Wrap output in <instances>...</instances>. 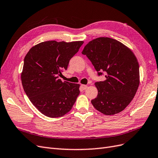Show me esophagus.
<instances>
[{
    "label": "esophagus",
    "mask_w": 158,
    "mask_h": 158,
    "mask_svg": "<svg viewBox=\"0 0 158 158\" xmlns=\"http://www.w3.org/2000/svg\"><path fill=\"white\" fill-rule=\"evenodd\" d=\"M87 88H88V85H83V84L81 85V88H82L83 90L86 89Z\"/></svg>",
    "instance_id": "34e87169"
}]
</instances>
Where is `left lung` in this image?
<instances>
[{"label":"left lung","instance_id":"left-lung-1","mask_svg":"<svg viewBox=\"0 0 158 158\" xmlns=\"http://www.w3.org/2000/svg\"><path fill=\"white\" fill-rule=\"evenodd\" d=\"M92 62L98 76L106 80L95 83L98 94L93 106L107 115L120 113L131 103L140 83L139 64L132 51L110 37L89 41L82 52Z\"/></svg>","mask_w":158,"mask_h":158}]
</instances>
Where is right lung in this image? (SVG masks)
Segmentation results:
<instances>
[{"mask_svg":"<svg viewBox=\"0 0 158 158\" xmlns=\"http://www.w3.org/2000/svg\"><path fill=\"white\" fill-rule=\"evenodd\" d=\"M84 41H47L31 47L23 61L22 84L30 102L44 115L56 118L70 111L80 85L59 79Z\"/></svg>","mask_w":158,"mask_h":158,"instance_id":"right-lung-1","label":"right lung"}]
</instances>
